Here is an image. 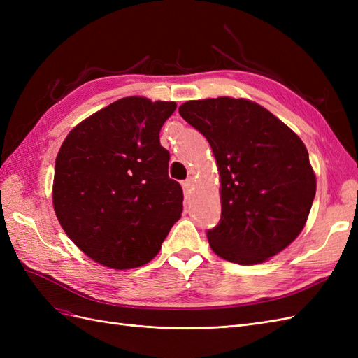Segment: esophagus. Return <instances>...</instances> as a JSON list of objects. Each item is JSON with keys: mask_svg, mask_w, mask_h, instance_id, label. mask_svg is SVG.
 I'll return each mask as SVG.
<instances>
[{"mask_svg": "<svg viewBox=\"0 0 358 358\" xmlns=\"http://www.w3.org/2000/svg\"><path fill=\"white\" fill-rule=\"evenodd\" d=\"M182 188H183V192L185 194H191L192 188H194V179L192 178H188L182 182Z\"/></svg>", "mask_w": 358, "mask_h": 358, "instance_id": "esophagus-1", "label": "esophagus"}]
</instances>
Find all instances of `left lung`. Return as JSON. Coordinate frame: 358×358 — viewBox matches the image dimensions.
I'll return each instance as SVG.
<instances>
[{
	"label": "left lung",
	"instance_id": "left-lung-1",
	"mask_svg": "<svg viewBox=\"0 0 358 358\" xmlns=\"http://www.w3.org/2000/svg\"><path fill=\"white\" fill-rule=\"evenodd\" d=\"M180 116L208 138L221 176V220L208 230L216 255L258 264L303 230L317 179L306 146L257 103L220 96L187 101Z\"/></svg>",
	"mask_w": 358,
	"mask_h": 358
}]
</instances>
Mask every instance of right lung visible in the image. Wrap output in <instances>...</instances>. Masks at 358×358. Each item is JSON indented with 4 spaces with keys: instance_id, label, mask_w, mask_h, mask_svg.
I'll return each mask as SVG.
<instances>
[{
    "instance_id": "1",
    "label": "right lung",
    "mask_w": 358,
    "mask_h": 358,
    "mask_svg": "<svg viewBox=\"0 0 358 358\" xmlns=\"http://www.w3.org/2000/svg\"><path fill=\"white\" fill-rule=\"evenodd\" d=\"M176 103L127 96L74 127L55 161L53 209L66 234L112 268L149 263L182 213L159 131Z\"/></svg>"
}]
</instances>
